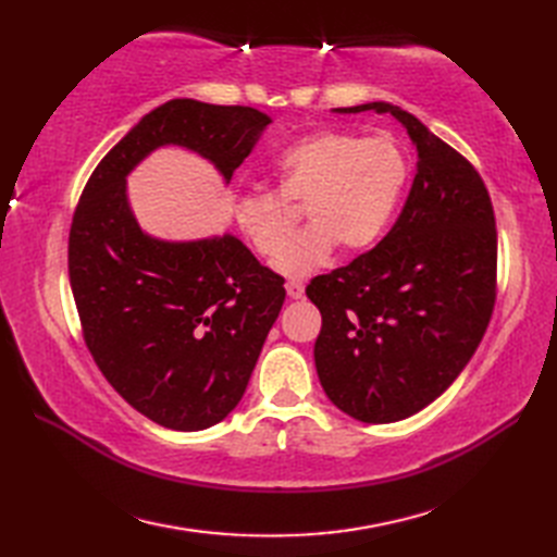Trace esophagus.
<instances>
[{
	"instance_id": "1",
	"label": "esophagus",
	"mask_w": 557,
	"mask_h": 557,
	"mask_svg": "<svg viewBox=\"0 0 557 557\" xmlns=\"http://www.w3.org/2000/svg\"><path fill=\"white\" fill-rule=\"evenodd\" d=\"M285 290H288L290 299H299V297H305V283H301V281H288V283H285Z\"/></svg>"
}]
</instances>
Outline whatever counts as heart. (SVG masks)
Returning a JSON list of instances; mask_svg holds the SVG:
<instances>
[{
  "mask_svg": "<svg viewBox=\"0 0 557 557\" xmlns=\"http://www.w3.org/2000/svg\"><path fill=\"white\" fill-rule=\"evenodd\" d=\"M276 193H244L234 221L260 256H276L292 226L289 203H301L310 225L286 245L274 269L301 278L323 264L334 246H372L399 205L409 181V158L391 137L323 129L290 144L274 160ZM288 200L287 206L284 201Z\"/></svg>",
  "mask_w": 557,
  "mask_h": 557,
  "instance_id": "obj_1",
  "label": "heart"
}]
</instances>
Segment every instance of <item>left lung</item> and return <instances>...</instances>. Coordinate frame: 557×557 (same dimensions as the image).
Masks as SVG:
<instances>
[{"label":"left lung","mask_w":557,"mask_h":557,"mask_svg":"<svg viewBox=\"0 0 557 557\" xmlns=\"http://www.w3.org/2000/svg\"><path fill=\"white\" fill-rule=\"evenodd\" d=\"M391 113L418 162L397 223L381 244L307 295L323 315L315 372L334 407L362 423H397L460 376L495 307L497 230L491 195L458 150L387 102L334 113Z\"/></svg>","instance_id":"1"}]
</instances>
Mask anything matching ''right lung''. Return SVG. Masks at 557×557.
Here are the masks:
<instances>
[{
  "mask_svg": "<svg viewBox=\"0 0 557 557\" xmlns=\"http://www.w3.org/2000/svg\"><path fill=\"white\" fill-rule=\"evenodd\" d=\"M272 117L170 99L95 166L70 232V281L99 372L153 423L207 430L237 407L285 299L283 278L232 234L164 242L127 201V176L162 146L209 160L230 183Z\"/></svg>",
  "mask_w": 557,
  "mask_h": 557,
  "instance_id": "right-lung-1",
  "label": "right lung"
}]
</instances>
